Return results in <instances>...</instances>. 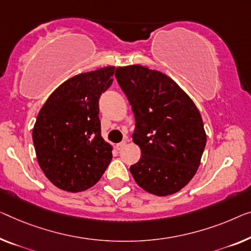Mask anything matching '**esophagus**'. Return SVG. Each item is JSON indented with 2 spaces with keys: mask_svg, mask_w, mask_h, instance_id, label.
<instances>
[{
  "mask_svg": "<svg viewBox=\"0 0 251 251\" xmlns=\"http://www.w3.org/2000/svg\"><path fill=\"white\" fill-rule=\"evenodd\" d=\"M125 145H126V141H123V142H121V143L116 144V149H117L118 151H119V150H122L123 148L125 147Z\"/></svg>",
  "mask_w": 251,
  "mask_h": 251,
  "instance_id": "obj_1",
  "label": "esophagus"
}]
</instances>
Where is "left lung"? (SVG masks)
Wrapping results in <instances>:
<instances>
[{"instance_id": "obj_1", "label": "left lung", "mask_w": 251, "mask_h": 251, "mask_svg": "<svg viewBox=\"0 0 251 251\" xmlns=\"http://www.w3.org/2000/svg\"><path fill=\"white\" fill-rule=\"evenodd\" d=\"M115 76L135 117L133 141L141 159L129 171L156 196L175 194L192 180L206 145L201 116L176 82L142 65L116 69Z\"/></svg>"}]
</instances>
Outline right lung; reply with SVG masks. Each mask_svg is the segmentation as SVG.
Returning <instances> with one entry per match:
<instances>
[{"mask_svg":"<svg viewBox=\"0 0 251 251\" xmlns=\"http://www.w3.org/2000/svg\"><path fill=\"white\" fill-rule=\"evenodd\" d=\"M115 66L69 78L48 97L32 129L36 155L51 184L77 193L99 181L113 153L101 136L99 98Z\"/></svg>","mask_w":251,"mask_h":251,"instance_id":"1","label":"right lung"}]
</instances>
